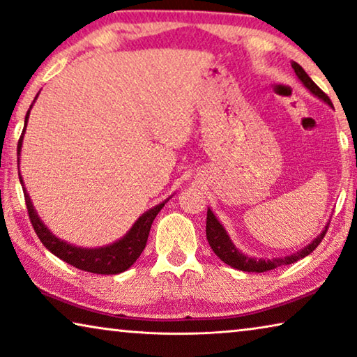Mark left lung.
I'll return each mask as SVG.
<instances>
[{
  "instance_id": "left-lung-1",
  "label": "left lung",
  "mask_w": 357,
  "mask_h": 357,
  "mask_svg": "<svg viewBox=\"0 0 357 357\" xmlns=\"http://www.w3.org/2000/svg\"><path fill=\"white\" fill-rule=\"evenodd\" d=\"M291 67H294V70L298 75V78L301 79L303 84H305V86L310 89L312 94H316L317 98L324 99L328 105H332V100L328 99V96L324 93L314 82H312L310 75L303 70V67L300 66V63L294 62L291 63ZM327 227H326V231H322L321 236L314 238V242L310 243V245L305 247L303 250H300V252L290 255V257L274 258V259H257L252 257H245V255H242L241 252H238V250L234 247V243L231 242L229 236L226 234L225 227L220 225V221H218L216 216L213 215V211L211 210L206 211V241H208L213 252L216 253V257L220 258L221 261H225L226 264H229L236 269L248 271V273H266V271L280 268V266H285V264H291V263L298 261V259L307 257V255L314 252L319 243L322 242V238L327 232Z\"/></svg>"
}]
</instances>
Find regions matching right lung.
Returning a JSON list of instances; mask_svg holds the SVG:
<instances>
[{
    "label": "right lung",
    "instance_id": "obj_1",
    "mask_svg": "<svg viewBox=\"0 0 357 357\" xmlns=\"http://www.w3.org/2000/svg\"><path fill=\"white\" fill-rule=\"evenodd\" d=\"M29 112H26L25 115V125H26V119H29ZM20 147H22V136H20L19 139L17 152H20ZM19 179L20 183H22L20 173H19ZM24 197H25V205H26V211H29L30 222L31 226H33L36 236H38L43 245L50 250L51 253H54L57 258H61L62 261L72 264L73 268L86 271V273H93V274H119L130 268V266L139 258L142 250L146 248L152 222L158 215V211H160L165 205V204H160L153 206L152 210L146 211L144 215L135 222V226L131 227V231L128 232L121 241L115 242L114 245L96 248V250H86V248H78L75 245H70V243H66L63 241H59V238L52 236V232L47 231L46 226L40 221L33 205H31L29 194L24 192Z\"/></svg>",
    "mask_w": 357,
    "mask_h": 357
}]
</instances>
